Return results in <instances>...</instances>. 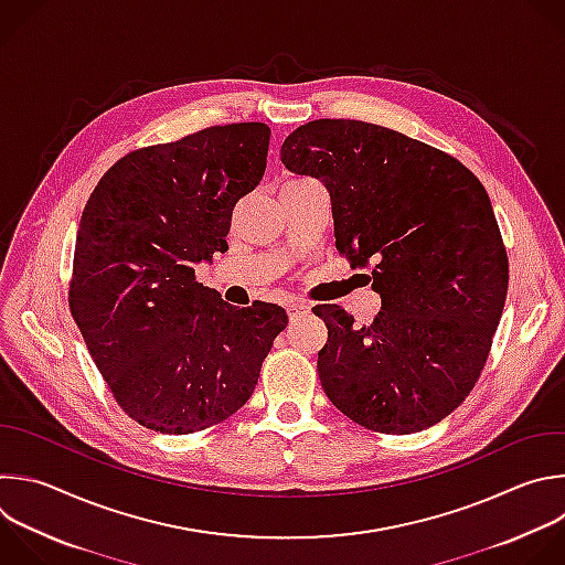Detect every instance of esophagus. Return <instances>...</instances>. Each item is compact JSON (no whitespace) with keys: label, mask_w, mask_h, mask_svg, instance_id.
<instances>
[{"label":"esophagus","mask_w":565,"mask_h":565,"mask_svg":"<svg viewBox=\"0 0 565 565\" xmlns=\"http://www.w3.org/2000/svg\"><path fill=\"white\" fill-rule=\"evenodd\" d=\"M286 310H288L290 321H295V319H299L301 315H306V312L310 310V306H308V303H301V301H292V303L286 306Z\"/></svg>","instance_id":"34e87169"}]
</instances>
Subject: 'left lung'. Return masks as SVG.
<instances>
[{
    "label": "left lung",
    "mask_w": 565,
    "mask_h": 565,
    "mask_svg": "<svg viewBox=\"0 0 565 565\" xmlns=\"http://www.w3.org/2000/svg\"><path fill=\"white\" fill-rule=\"evenodd\" d=\"M281 161L323 181L334 246L372 264L382 310L372 323L315 306L328 328L317 370L326 397L386 435L430 428L475 388L508 292V255L490 198L457 157L393 128L315 119L292 130Z\"/></svg>",
    "instance_id": "left-lung-1"
}]
</instances>
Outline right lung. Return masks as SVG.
<instances>
[{
  "mask_svg": "<svg viewBox=\"0 0 565 565\" xmlns=\"http://www.w3.org/2000/svg\"><path fill=\"white\" fill-rule=\"evenodd\" d=\"M268 141L266 124L244 121L137 148L88 198L68 306L115 402L143 428L191 435L235 415L288 323L281 306L235 308L195 277L228 248Z\"/></svg>",
  "mask_w": 565,
  "mask_h": 565,
  "instance_id": "obj_1",
  "label": "right lung"
}]
</instances>
